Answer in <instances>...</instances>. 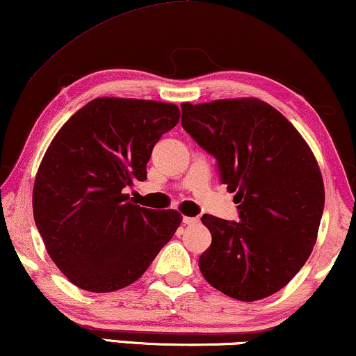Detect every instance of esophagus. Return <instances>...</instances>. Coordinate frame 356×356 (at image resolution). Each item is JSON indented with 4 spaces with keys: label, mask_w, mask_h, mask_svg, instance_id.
<instances>
[{
    "label": "esophagus",
    "mask_w": 356,
    "mask_h": 356,
    "mask_svg": "<svg viewBox=\"0 0 356 356\" xmlns=\"http://www.w3.org/2000/svg\"><path fill=\"white\" fill-rule=\"evenodd\" d=\"M200 219L198 218H188V216H185L183 218V222H185L186 226H191V225H196V222H198Z\"/></svg>",
    "instance_id": "obj_1"
}]
</instances>
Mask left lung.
<instances>
[{"instance_id": "left-lung-1", "label": "left lung", "mask_w": 356, "mask_h": 356, "mask_svg": "<svg viewBox=\"0 0 356 356\" xmlns=\"http://www.w3.org/2000/svg\"><path fill=\"white\" fill-rule=\"evenodd\" d=\"M181 112L239 211V221L201 218L213 238L201 274L232 299H266L291 282L317 241L325 204L317 160L296 127L259 99L185 102Z\"/></svg>"}]
</instances>
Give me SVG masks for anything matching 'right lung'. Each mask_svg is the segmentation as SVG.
I'll list each match as a JSON object with an SVG mask.
<instances>
[{"label": "right lung", "instance_id": "right-lung-1", "mask_svg": "<svg viewBox=\"0 0 356 356\" xmlns=\"http://www.w3.org/2000/svg\"><path fill=\"white\" fill-rule=\"evenodd\" d=\"M178 120L175 104L99 97L57 131L34 179L33 213L47 254L74 285L124 289L173 238L181 214L140 208L124 190L147 179L153 147Z\"/></svg>", "mask_w": 356, "mask_h": 356}]
</instances>
